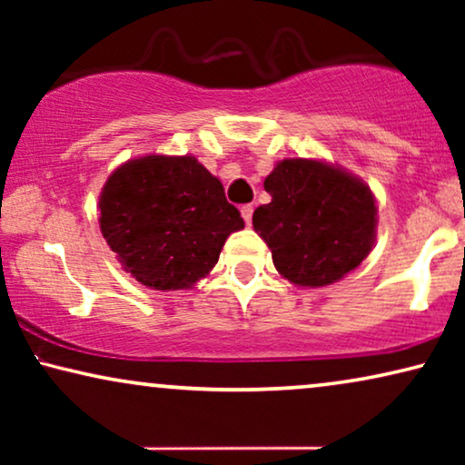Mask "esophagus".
Here are the masks:
<instances>
[{"instance_id": "obj_1", "label": "esophagus", "mask_w": 465, "mask_h": 465, "mask_svg": "<svg viewBox=\"0 0 465 465\" xmlns=\"http://www.w3.org/2000/svg\"><path fill=\"white\" fill-rule=\"evenodd\" d=\"M241 215H243L245 224L250 226L252 224V215H253V205H243V207H241Z\"/></svg>"}]
</instances>
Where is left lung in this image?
<instances>
[{
  "label": "left lung",
  "instance_id": "8db88e82",
  "mask_svg": "<svg viewBox=\"0 0 465 465\" xmlns=\"http://www.w3.org/2000/svg\"><path fill=\"white\" fill-rule=\"evenodd\" d=\"M264 190L272 201L253 212V228L292 283L320 288L339 282L372 250L377 207L358 177L288 158L266 177Z\"/></svg>",
  "mask_w": 465,
  "mask_h": 465
}]
</instances>
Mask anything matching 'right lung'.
<instances>
[{
  "instance_id": "right-lung-1",
  "label": "right lung",
  "mask_w": 465,
  "mask_h": 465,
  "mask_svg": "<svg viewBox=\"0 0 465 465\" xmlns=\"http://www.w3.org/2000/svg\"><path fill=\"white\" fill-rule=\"evenodd\" d=\"M101 232L124 271L152 290H183L218 262L228 234L245 226L224 188L193 156L124 163L99 199Z\"/></svg>"
}]
</instances>
